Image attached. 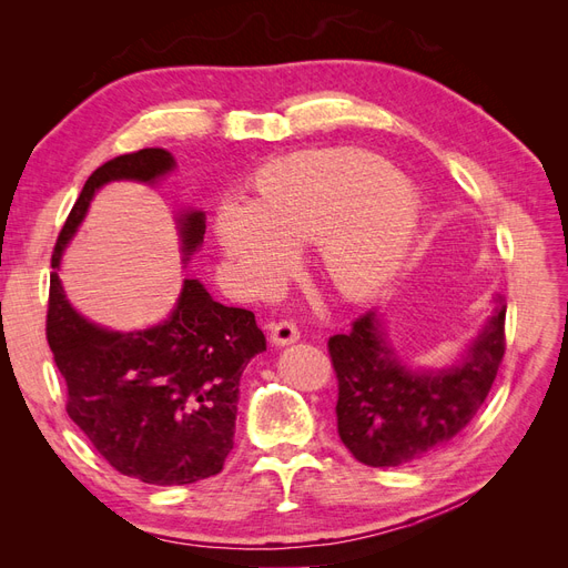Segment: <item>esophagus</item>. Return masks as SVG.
I'll return each instance as SVG.
<instances>
[{"mask_svg":"<svg viewBox=\"0 0 568 568\" xmlns=\"http://www.w3.org/2000/svg\"><path fill=\"white\" fill-rule=\"evenodd\" d=\"M298 338H301V332H298L296 322L280 320L270 326V341L274 343V346H288V343H294Z\"/></svg>","mask_w":568,"mask_h":568,"instance_id":"obj_1","label":"esophagus"}]
</instances>
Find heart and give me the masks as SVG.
<instances>
[{"instance_id":"b5f03b06","label":"heart","mask_w":568,"mask_h":568,"mask_svg":"<svg viewBox=\"0 0 568 568\" xmlns=\"http://www.w3.org/2000/svg\"><path fill=\"white\" fill-rule=\"evenodd\" d=\"M419 201L405 178L367 151L311 149L261 170L253 203L217 211L220 246L257 288H272L313 244L338 291L365 296L386 284L415 242Z\"/></svg>"}]
</instances>
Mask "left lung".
I'll return each instance as SVG.
<instances>
[{
    "label": "left lung",
    "instance_id": "left-lung-1",
    "mask_svg": "<svg viewBox=\"0 0 568 568\" xmlns=\"http://www.w3.org/2000/svg\"><path fill=\"white\" fill-rule=\"evenodd\" d=\"M497 311L450 369L412 372L386 338L376 311L329 338L338 382L336 422L343 445L367 467H398L443 448L488 398L505 357L503 296Z\"/></svg>",
    "mask_w": 568,
    "mask_h": 568
}]
</instances>
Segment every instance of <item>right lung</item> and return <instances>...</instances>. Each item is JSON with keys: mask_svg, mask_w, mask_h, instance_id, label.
Returning a JSON list of instances; mask_svg holds the SVG:
<instances>
[{"mask_svg": "<svg viewBox=\"0 0 568 568\" xmlns=\"http://www.w3.org/2000/svg\"><path fill=\"white\" fill-rule=\"evenodd\" d=\"M175 168L165 149L123 153L97 168L59 232L51 267L78 232L99 186L156 182ZM205 234V215L180 217L184 255ZM47 341L65 379V412L115 471L153 486L196 484L222 471L234 448L239 379L265 351L255 315L184 280L170 317L142 332H111L78 315L51 274Z\"/></svg>", "mask_w": 568, "mask_h": 568, "instance_id": "1", "label": "right lung"}]
</instances>
